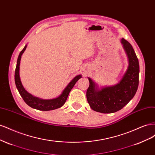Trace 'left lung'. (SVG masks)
<instances>
[{
	"label": "left lung",
	"instance_id": "1",
	"mask_svg": "<svg viewBox=\"0 0 155 155\" xmlns=\"http://www.w3.org/2000/svg\"><path fill=\"white\" fill-rule=\"evenodd\" d=\"M121 43L129 58V67L123 78L117 85L97 91L95 83L88 78L90 85L87 98L90 107L101 113H113L121 110L134 96L139 84V62L134 50L129 42L121 39Z\"/></svg>",
	"mask_w": 155,
	"mask_h": 155
}]
</instances>
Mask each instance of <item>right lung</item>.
Instances as JSON below:
<instances>
[{"label": "right lung", "instance_id": "obj_1", "mask_svg": "<svg viewBox=\"0 0 155 155\" xmlns=\"http://www.w3.org/2000/svg\"><path fill=\"white\" fill-rule=\"evenodd\" d=\"M26 46L27 45L25 46V48H23V50L20 52L19 55H18L15 72V82L18 92H19L20 95L21 96L23 100L25 101L26 104L28 105L31 107V108H34V109L39 110L47 111L60 108L64 104L65 101H67L70 91L72 90V88L74 87L76 83L81 78V75H79V76L75 77L69 83L67 87L64 88V90L63 91L61 94L57 98L51 100H42L37 97H34V96H32L28 92L25 90V88L23 87L19 76V66L21 55L24 53L25 50L26 48Z\"/></svg>", "mask_w": 155, "mask_h": 155}]
</instances>
